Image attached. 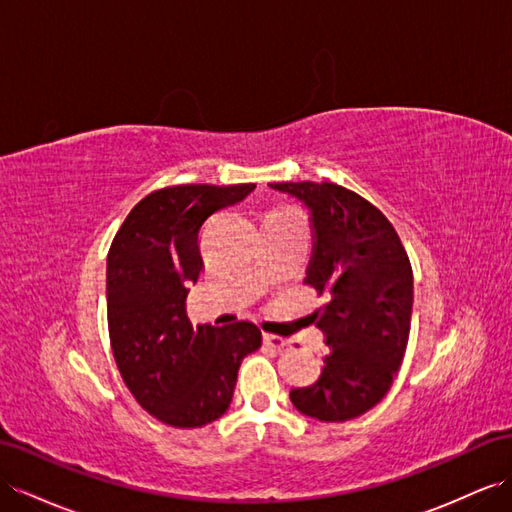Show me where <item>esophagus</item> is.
Here are the masks:
<instances>
[{"label":"esophagus","instance_id":"1","mask_svg":"<svg viewBox=\"0 0 512 512\" xmlns=\"http://www.w3.org/2000/svg\"><path fill=\"white\" fill-rule=\"evenodd\" d=\"M262 340H265L267 347H271V349H275V351H282V349L286 347V344H288L282 336H275V334H265V336H262Z\"/></svg>","mask_w":512,"mask_h":512}]
</instances>
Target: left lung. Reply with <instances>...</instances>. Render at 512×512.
Instances as JSON below:
<instances>
[{"instance_id": "left-lung-1", "label": "left lung", "mask_w": 512, "mask_h": 512, "mask_svg": "<svg viewBox=\"0 0 512 512\" xmlns=\"http://www.w3.org/2000/svg\"><path fill=\"white\" fill-rule=\"evenodd\" d=\"M310 209L314 252L308 278L325 301L312 321L329 353L321 375L290 400L321 422L362 416L388 394L403 364L413 271L394 226L375 204L334 183H273Z\"/></svg>"}]
</instances>
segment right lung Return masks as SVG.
<instances>
[{"label": "right lung", "instance_id": "right-lung-1", "mask_svg": "<svg viewBox=\"0 0 512 512\" xmlns=\"http://www.w3.org/2000/svg\"><path fill=\"white\" fill-rule=\"evenodd\" d=\"M254 187L157 189L133 206L109 247L107 327L114 359L137 403L163 424L198 428L222 418L243 357L262 342L250 321L193 327L187 319V286L204 269V222Z\"/></svg>", "mask_w": 512, "mask_h": 512}]
</instances>
